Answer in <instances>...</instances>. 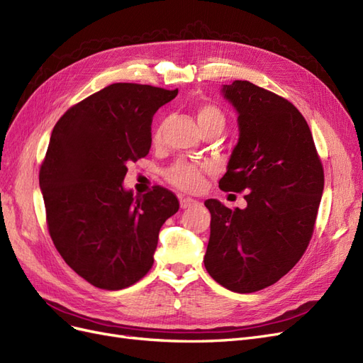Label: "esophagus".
<instances>
[{"instance_id": "1", "label": "esophagus", "mask_w": 363, "mask_h": 363, "mask_svg": "<svg viewBox=\"0 0 363 363\" xmlns=\"http://www.w3.org/2000/svg\"><path fill=\"white\" fill-rule=\"evenodd\" d=\"M179 203H181V208H182V209L191 208V206H194V205H199V202L194 201V199H191V197H182Z\"/></svg>"}]
</instances>
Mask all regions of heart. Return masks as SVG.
I'll return each instance as SVG.
<instances>
[{"instance_id": "1", "label": "heart", "mask_w": 363, "mask_h": 363, "mask_svg": "<svg viewBox=\"0 0 363 363\" xmlns=\"http://www.w3.org/2000/svg\"><path fill=\"white\" fill-rule=\"evenodd\" d=\"M196 118L202 133L209 130L221 131L226 123L225 113L214 104L199 105L196 110ZM164 125H166L164 122H160L155 126L154 133H152V140H154V143H160L162 140ZM203 173H205V167L196 166L193 162H189L185 160H178L164 172V177L172 185L178 186V189L184 191H196L202 186Z\"/></svg>"}]
</instances>
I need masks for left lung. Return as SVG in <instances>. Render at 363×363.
Returning <instances> with one entry per match:
<instances>
[{
  "instance_id": "1",
  "label": "left lung",
  "mask_w": 363,
  "mask_h": 363,
  "mask_svg": "<svg viewBox=\"0 0 363 363\" xmlns=\"http://www.w3.org/2000/svg\"><path fill=\"white\" fill-rule=\"evenodd\" d=\"M223 95L238 111L240 138L223 191H245L247 206L216 199L205 268L217 284L247 294L276 284L306 252L324 189V170L303 114L288 99L237 79Z\"/></svg>"
}]
</instances>
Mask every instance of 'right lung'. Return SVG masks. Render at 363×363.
<instances>
[{
    "label": "right lung",
    "mask_w": 363,
    "mask_h": 363,
    "mask_svg": "<svg viewBox=\"0 0 363 363\" xmlns=\"http://www.w3.org/2000/svg\"><path fill=\"white\" fill-rule=\"evenodd\" d=\"M178 95L116 83L72 105L55 123L40 164L46 225L65 262L93 286L118 291L145 277L158 233L178 213L164 186L123 190L128 164L149 154L157 110Z\"/></svg>",
    "instance_id": "add662e5"
}]
</instances>
